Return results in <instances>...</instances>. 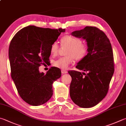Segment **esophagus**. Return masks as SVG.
<instances>
[{"label": "esophagus", "instance_id": "obj_1", "mask_svg": "<svg viewBox=\"0 0 126 126\" xmlns=\"http://www.w3.org/2000/svg\"><path fill=\"white\" fill-rule=\"evenodd\" d=\"M61 72H62V74H66V73H68V72H67V70H63V69H62V70H61Z\"/></svg>", "mask_w": 126, "mask_h": 126}]
</instances>
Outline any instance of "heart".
Instances as JSON below:
<instances>
[{
  "mask_svg": "<svg viewBox=\"0 0 126 126\" xmlns=\"http://www.w3.org/2000/svg\"><path fill=\"white\" fill-rule=\"evenodd\" d=\"M61 45L63 47H68L66 51L67 56L61 57L54 61L53 65L62 69H67L70 64L74 62V58L77 60H81L85 58L88 52V46L82 42L78 37L72 35H65L62 37ZM59 49L58 43L55 41L51 46L50 51L53 56L58 54Z\"/></svg>",
  "mask_w": 126,
  "mask_h": 126,
  "instance_id": "obj_1",
  "label": "heart"
}]
</instances>
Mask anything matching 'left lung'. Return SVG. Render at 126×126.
Here are the masks:
<instances>
[{"mask_svg": "<svg viewBox=\"0 0 126 126\" xmlns=\"http://www.w3.org/2000/svg\"><path fill=\"white\" fill-rule=\"evenodd\" d=\"M72 35L86 40L88 53L75 67L87 73L68 72L72 79L70 96L79 107H92L99 104L108 92L115 70L112 46L105 33L96 27L86 26L73 32Z\"/></svg>", "mask_w": 126, "mask_h": 126, "instance_id": "obj_1", "label": "left lung"}]
</instances>
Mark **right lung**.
Returning a JSON list of instances; mask_svg holds the SVG:
<instances>
[{
    "instance_id": "add662e5",
    "label": "right lung",
    "mask_w": 126,
    "mask_h": 126,
    "mask_svg": "<svg viewBox=\"0 0 126 126\" xmlns=\"http://www.w3.org/2000/svg\"><path fill=\"white\" fill-rule=\"evenodd\" d=\"M65 29L28 26L19 31L9 48L11 76L22 99L32 106L47 102L53 95L52 84L61 77V71L51 67L45 74L38 67L47 63L51 46Z\"/></svg>"
}]
</instances>
